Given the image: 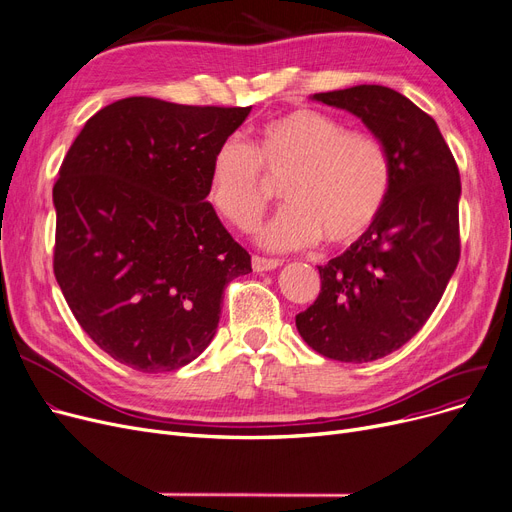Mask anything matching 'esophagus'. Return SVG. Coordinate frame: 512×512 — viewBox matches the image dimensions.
Returning <instances> with one entry per match:
<instances>
[{
    "instance_id": "1",
    "label": "esophagus",
    "mask_w": 512,
    "mask_h": 512,
    "mask_svg": "<svg viewBox=\"0 0 512 512\" xmlns=\"http://www.w3.org/2000/svg\"><path fill=\"white\" fill-rule=\"evenodd\" d=\"M278 265H280L278 259H268V257L253 255V270L255 272H270V270L278 268Z\"/></svg>"
}]
</instances>
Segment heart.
<instances>
[{
    "mask_svg": "<svg viewBox=\"0 0 512 512\" xmlns=\"http://www.w3.org/2000/svg\"><path fill=\"white\" fill-rule=\"evenodd\" d=\"M282 182L288 203L259 234L270 249H303L320 238L349 247L381 219L391 188L383 146L364 131L311 108L265 121L251 146L221 142L209 167V203L228 224L249 230Z\"/></svg>",
    "mask_w": 512,
    "mask_h": 512,
    "instance_id": "heart-1",
    "label": "heart"
}]
</instances>
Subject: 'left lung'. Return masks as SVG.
Masks as SVG:
<instances>
[{"mask_svg": "<svg viewBox=\"0 0 512 512\" xmlns=\"http://www.w3.org/2000/svg\"><path fill=\"white\" fill-rule=\"evenodd\" d=\"M345 108L381 140L391 169L374 228L318 265L320 295L297 314L303 341L324 358L372 362L425 326L460 259V173L437 123L383 85L314 94Z\"/></svg>", "mask_w": 512, "mask_h": 512, "instance_id": "left-lung-1", "label": "left lung"}]
</instances>
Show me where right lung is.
I'll return each mask as SVG.
<instances>
[{"label": "right lung", "instance_id": "obj_1", "mask_svg": "<svg viewBox=\"0 0 512 512\" xmlns=\"http://www.w3.org/2000/svg\"><path fill=\"white\" fill-rule=\"evenodd\" d=\"M249 113L123 98L85 123L60 165L54 276L87 337L133 370L196 360L224 288L251 272L207 201L213 154Z\"/></svg>", "mask_w": 512, "mask_h": 512}]
</instances>
